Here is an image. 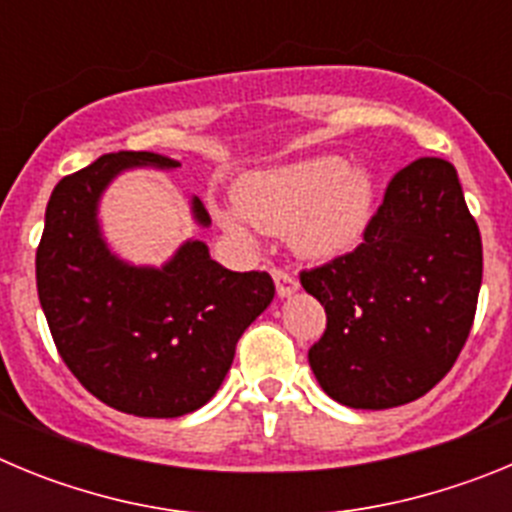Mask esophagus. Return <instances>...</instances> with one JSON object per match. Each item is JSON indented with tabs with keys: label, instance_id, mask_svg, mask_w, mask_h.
I'll use <instances>...</instances> for the list:
<instances>
[{
	"label": "esophagus",
	"instance_id": "34e87169",
	"mask_svg": "<svg viewBox=\"0 0 512 512\" xmlns=\"http://www.w3.org/2000/svg\"><path fill=\"white\" fill-rule=\"evenodd\" d=\"M271 277H274V284H277V295L279 297H289L292 292H297L300 282L295 279V274H289L284 269H271Z\"/></svg>",
	"mask_w": 512,
	"mask_h": 512
}]
</instances>
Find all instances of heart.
Masks as SVG:
<instances>
[{
    "mask_svg": "<svg viewBox=\"0 0 512 512\" xmlns=\"http://www.w3.org/2000/svg\"><path fill=\"white\" fill-rule=\"evenodd\" d=\"M240 212L220 220L235 235L259 230L289 235L297 253L328 261L354 251L374 215V182L341 156L307 158L300 164L248 176L238 189Z\"/></svg>",
    "mask_w": 512,
    "mask_h": 512,
    "instance_id": "1",
    "label": "heart"
}]
</instances>
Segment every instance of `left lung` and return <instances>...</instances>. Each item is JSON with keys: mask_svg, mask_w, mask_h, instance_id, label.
<instances>
[{"mask_svg": "<svg viewBox=\"0 0 512 512\" xmlns=\"http://www.w3.org/2000/svg\"><path fill=\"white\" fill-rule=\"evenodd\" d=\"M300 282L325 307L307 359L333 400L387 410L433 390L467 343L482 284V238L454 166L425 156L397 171L364 241Z\"/></svg>", "mask_w": 512, "mask_h": 512, "instance_id": "8db88e82", "label": "left lung"}]
</instances>
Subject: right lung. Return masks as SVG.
Wrapping results in <instances>:
<instances>
[{"instance_id": "right-lung-1", "label": "right lung", "mask_w": 512, "mask_h": 512, "mask_svg": "<svg viewBox=\"0 0 512 512\" xmlns=\"http://www.w3.org/2000/svg\"><path fill=\"white\" fill-rule=\"evenodd\" d=\"M130 166L179 161L107 153L56 184L35 253L38 297L58 354L97 400L138 418H179L220 390L235 343L274 300V282L266 271L225 269L202 241L184 243L161 269L117 259L99 233L97 205ZM192 212L210 225L197 197Z\"/></svg>"}]
</instances>
